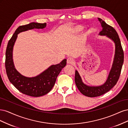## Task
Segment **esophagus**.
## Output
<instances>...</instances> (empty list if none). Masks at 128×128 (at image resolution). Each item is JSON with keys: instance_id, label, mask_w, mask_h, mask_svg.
<instances>
[{"instance_id": "34e87169", "label": "esophagus", "mask_w": 128, "mask_h": 128, "mask_svg": "<svg viewBox=\"0 0 128 128\" xmlns=\"http://www.w3.org/2000/svg\"><path fill=\"white\" fill-rule=\"evenodd\" d=\"M67 62L68 64H74V63H75V61H74V60L72 59V58H68L67 60Z\"/></svg>"}]
</instances>
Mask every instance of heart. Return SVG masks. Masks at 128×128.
Here are the masks:
<instances>
[{
    "mask_svg": "<svg viewBox=\"0 0 128 128\" xmlns=\"http://www.w3.org/2000/svg\"><path fill=\"white\" fill-rule=\"evenodd\" d=\"M83 28L82 26H76L74 27V28H72V31H73V32H75L78 33V32H81V31L82 30ZM84 34H86V35L87 32H85Z\"/></svg>",
    "mask_w": 128,
    "mask_h": 128,
    "instance_id": "heart-1",
    "label": "heart"
}]
</instances>
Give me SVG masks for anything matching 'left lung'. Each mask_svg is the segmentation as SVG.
Here are the masks:
<instances>
[{
  "mask_svg": "<svg viewBox=\"0 0 128 128\" xmlns=\"http://www.w3.org/2000/svg\"><path fill=\"white\" fill-rule=\"evenodd\" d=\"M102 28L99 34L100 36H106L115 44V55L112 67L106 82L100 86H88L84 84L78 72L76 70L75 82L79 91L88 97H96L102 96L109 91L116 84L121 74L124 61V53L121 41L118 34L113 27L107 24L100 18H98Z\"/></svg>",
  "mask_w": 128,
  "mask_h": 128,
  "instance_id": "left-lung-1",
  "label": "left lung"
}]
</instances>
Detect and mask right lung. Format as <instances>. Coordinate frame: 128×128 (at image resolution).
<instances>
[{
  "label": "right lung",
  "instance_id": "add662e5",
  "mask_svg": "<svg viewBox=\"0 0 128 128\" xmlns=\"http://www.w3.org/2000/svg\"><path fill=\"white\" fill-rule=\"evenodd\" d=\"M46 26V23L32 22L18 27L9 40L6 51L5 68L10 82L22 94L35 97L45 95L51 90L58 75L66 65L67 60L64 59L59 64L51 65L35 77H28L21 75L15 69L13 60V50L19 33L34 29H42Z\"/></svg>",
  "mask_w": 128,
  "mask_h": 128
}]
</instances>
